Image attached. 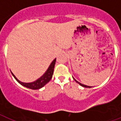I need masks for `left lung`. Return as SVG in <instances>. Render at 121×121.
<instances>
[{"label":"left lung","mask_w":121,"mask_h":121,"mask_svg":"<svg viewBox=\"0 0 121 121\" xmlns=\"http://www.w3.org/2000/svg\"><path fill=\"white\" fill-rule=\"evenodd\" d=\"M73 79H74V80L77 83H78V84H80V85L81 86H84V87H86V88H91V87H92V86H88V85H83V84H82V83H81L78 82V81H77V80H76L75 79V78H73Z\"/></svg>","instance_id":"1"}]
</instances>
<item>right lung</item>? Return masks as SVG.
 Masks as SVG:
<instances>
[{"label":"right lung","instance_id":"obj_1","mask_svg":"<svg viewBox=\"0 0 121 121\" xmlns=\"http://www.w3.org/2000/svg\"><path fill=\"white\" fill-rule=\"evenodd\" d=\"M56 63V58L52 61V63L50 65V66H49V68L47 70V71L44 73L43 75L41 77L37 80L31 83H24L22 82H20L17 78L14 76V75L12 74L13 77L15 78V79L20 84L22 85V86L27 87L30 89H33V90H37V89H39V88H42L43 86H44L46 83L49 82L50 80L51 79V78L53 77V71H54V68H55V65Z\"/></svg>","mask_w":121,"mask_h":121}]
</instances>
